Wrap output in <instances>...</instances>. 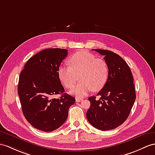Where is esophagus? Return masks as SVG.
<instances>
[{
	"instance_id": "esophagus-1",
	"label": "esophagus",
	"mask_w": 155,
	"mask_h": 155,
	"mask_svg": "<svg viewBox=\"0 0 155 155\" xmlns=\"http://www.w3.org/2000/svg\"><path fill=\"white\" fill-rule=\"evenodd\" d=\"M82 101H83V99H81V98H76V99H75V101H76L77 103H78V102Z\"/></svg>"
}]
</instances>
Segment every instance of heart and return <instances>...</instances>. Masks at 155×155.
Listing matches in <instances>:
<instances>
[{"instance_id": "obj_1", "label": "heart", "mask_w": 155, "mask_h": 155, "mask_svg": "<svg viewBox=\"0 0 155 155\" xmlns=\"http://www.w3.org/2000/svg\"><path fill=\"white\" fill-rule=\"evenodd\" d=\"M70 66H60L58 75L65 87H73L78 80L81 81L70 91L78 97H84L93 90L97 91L103 87L108 76V67L105 60L86 51L78 52L68 60Z\"/></svg>"}]
</instances>
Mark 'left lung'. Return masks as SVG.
I'll use <instances>...</instances> for the list:
<instances>
[{"mask_svg": "<svg viewBox=\"0 0 155 155\" xmlns=\"http://www.w3.org/2000/svg\"><path fill=\"white\" fill-rule=\"evenodd\" d=\"M104 56L108 67L106 84L97 95L89 98L90 108L87 112L89 122L97 129H115L126 121L136 98L131 70L121 56L110 51L93 49Z\"/></svg>", "mask_w": 155, "mask_h": 155, "instance_id": "8db88e82", "label": "left lung"}]
</instances>
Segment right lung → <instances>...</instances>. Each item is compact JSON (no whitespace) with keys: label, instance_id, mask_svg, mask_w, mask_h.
<instances>
[{"label":"right lung","instance_id":"add662e5","mask_svg":"<svg viewBox=\"0 0 155 155\" xmlns=\"http://www.w3.org/2000/svg\"><path fill=\"white\" fill-rule=\"evenodd\" d=\"M68 54L64 48H47L28 60L21 71L18 95L28 122L41 131H54L65 122L74 97L64 93L58 75L60 64ZM58 94L59 99L53 97Z\"/></svg>","mask_w":155,"mask_h":155}]
</instances>
